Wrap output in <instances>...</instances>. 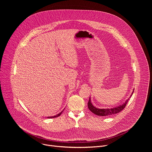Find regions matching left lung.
I'll use <instances>...</instances> for the list:
<instances>
[{"instance_id":"8db88e82","label":"left lung","mask_w":152,"mask_h":152,"mask_svg":"<svg viewBox=\"0 0 152 152\" xmlns=\"http://www.w3.org/2000/svg\"><path fill=\"white\" fill-rule=\"evenodd\" d=\"M134 91L132 93V95L133 94ZM131 95V96H132ZM130 99V98H129ZM129 99L122 105H120L119 106H117L116 107H114V108H110V109H99V108H97L96 107H94L92 103H91V100L90 98L89 99L88 102V109L94 114L99 115V116H108V115H113L117 113H118L120 112H121L122 110H124V108L125 107L126 104L127 103Z\"/></svg>"}]
</instances>
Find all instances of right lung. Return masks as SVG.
<instances>
[{"label":"right lung","instance_id":"obj_1","mask_svg":"<svg viewBox=\"0 0 152 152\" xmlns=\"http://www.w3.org/2000/svg\"><path fill=\"white\" fill-rule=\"evenodd\" d=\"M62 112H61L59 114H57V115H55V116H53V117H48V118H55V117H59L61 114H62Z\"/></svg>","mask_w":152,"mask_h":152}]
</instances>
